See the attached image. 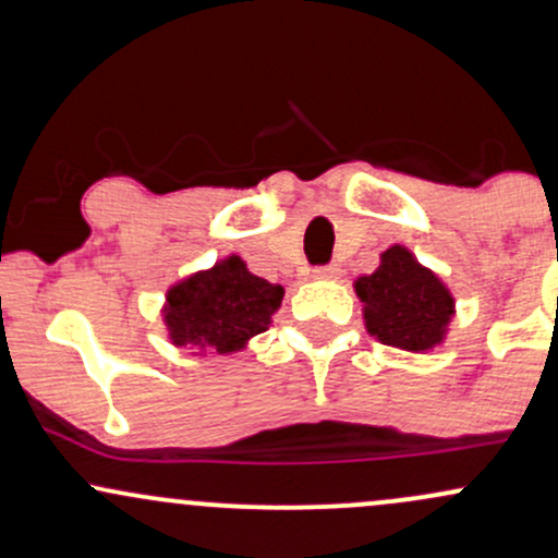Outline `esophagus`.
Returning <instances> with one entry per match:
<instances>
[{"label":"esophagus","instance_id":"esophagus-1","mask_svg":"<svg viewBox=\"0 0 558 558\" xmlns=\"http://www.w3.org/2000/svg\"><path fill=\"white\" fill-rule=\"evenodd\" d=\"M315 278H323V280H332L338 278V265H317L315 270H312Z\"/></svg>","mask_w":558,"mask_h":558}]
</instances>
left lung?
<instances>
[{"instance_id": "8db88e82", "label": "left lung", "mask_w": 558, "mask_h": 558, "mask_svg": "<svg viewBox=\"0 0 558 558\" xmlns=\"http://www.w3.org/2000/svg\"><path fill=\"white\" fill-rule=\"evenodd\" d=\"M356 293L364 301L367 330L380 343L407 351L438 343L453 315L444 283L401 246L388 248L380 267L356 280Z\"/></svg>"}]
</instances>
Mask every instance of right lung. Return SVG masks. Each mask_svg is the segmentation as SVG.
<instances>
[{
	"label": "right lung",
	"mask_w": 558,
	"mask_h": 558,
	"mask_svg": "<svg viewBox=\"0 0 558 558\" xmlns=\"http://www.w3.org/2000/svg\"><path fill=\"white\" fill-rule=\"evenodd\" d=\"M280 301L283 288L257 278L239 257H230L172 288L165 319L178 345H209L228 354L267 330Z\"/></svg>",
	"instance_id": "obj_1"
}]
</instances>
